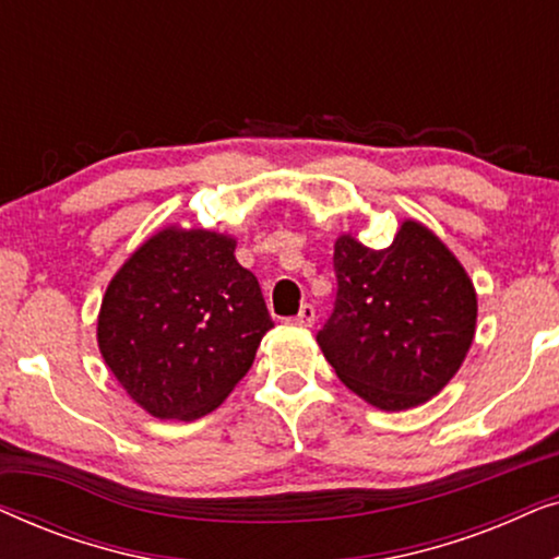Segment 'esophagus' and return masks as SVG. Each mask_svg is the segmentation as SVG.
Listing matches in <instances>:
<instances>
[{
	"label": "esophagus",
	"mask_w": 559,
	"mask_h": 559,
	"mask_svg": "<svg viewBox=\"0 0 559 559\" xmlns=\"http://www.w3.org/2000/svg\"><path fill=\"white\" fill-rule=\"evenodd\" d=\"M293 323L295 325H302V328H310L312 323H316V308H312L310 302H305L302 308H300V312H297V316L293 318Z\"/></svg>",
	"instance_id": "esophagus-1"
}]
</instances>
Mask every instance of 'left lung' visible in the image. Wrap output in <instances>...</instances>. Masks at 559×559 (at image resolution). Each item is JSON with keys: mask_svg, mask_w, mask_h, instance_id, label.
Segmentation results:
<instances>
[{"mask_svg": "<svg viewBox=\"0 0 559 559\" xmlns=\"http://www.w3.org/2000/svg\"><path fill=\"white\" fill-rule=\"evenodd\" d=\"M333 312L318 331L338 379L373 407L400 412L440 392L476 333V289L457 259L417 221L386 249L341 236Z\"/></svg>", "mask_w": 559, "mask_h": 559, "instance_id": "obj_1", "label": "left lung"}]
</instances>
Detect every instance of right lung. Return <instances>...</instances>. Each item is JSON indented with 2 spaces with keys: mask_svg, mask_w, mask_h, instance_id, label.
Masks as SVG:
<instances>
[{
  "mask_svg": "<svg viewBox=\"0 0 559 559\" xmlns=\"http://www.w3.org/2000/svg\"><path fill=\"white\" fill-rule=\"evenodd\" d=\"M236 241L165 228L106 289L98 348L132 400L159 419H198L247 377L274 325Z\"/></svg>",
  "mask_w": 559,
  "mask_h": 559,
  "instance_id": "add662e5",
  "label": "right lung"
}]
</instances>
